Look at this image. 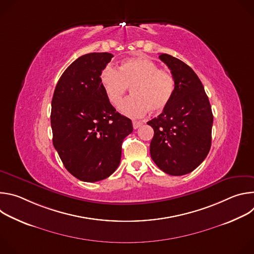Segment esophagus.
Wrapping results in <instances>:
<instances>
[{
    "label": "esophagus",
    "instance_id": "esophagus-1",
    "mask_svg": "<svg viewBox=\"0 0 254 254\" xmlns=\"http://www.w3.org/2000/svg\"><path fill=\"white\" fill-rule=\"evenodd\" d=\"M142 125V123L141 122H137V121H132V127H133V128L134 129H136L137 127H139L140 126Z\"/></svg>",
    "mask_w": 254,
    "mask_h": 254
}]
</instances>
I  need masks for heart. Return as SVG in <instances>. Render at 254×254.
Returning a JSON list of instances; mask_svg holds the SVG:
<instances>
[{
  "label": "heart",
  "mask_w": 254,
  "mask_h": 254,
  "mask_svg": "<svg viewBox=\"0 0 254 254\" xmlns=\"http://www.w3.org/2000/svg\"><path fill=\"white\" fill-rule=\"evenodd\" d=\"M100 83L107 100L120 103L131 88L130 97L125 99L119 111L127 117L138 118L149 111L159 114L170 104L176 87L174 75L160 69L155 61L146 57L124 60L119 69L106 67L100 74Z\"/></svg>",
  "instance_id": "1"
}]
</instances>
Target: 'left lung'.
Wrapping results in <instances>:
<instances>
[{"instance_id": "1", "label": "left lung", "mask_w": 254, "mask_h": 254, "mask_svg": "<svg viewBox=\"0 0 254 254\" xmlns=\"http://www.w3.org/2000/svg\"><path fill=\"white\" fill-rule=\"evenodd\" d=\"M159 58L170 68L176 87L165 111L148 122L154 128L150 153L165 173L182 176L194 171L211 148L213 115L204 86L194 70L169 54Z\"/></svg>"}]
</instances>
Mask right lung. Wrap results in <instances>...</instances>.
<instances>
[{
	"label": "right lung",
	"mask_w": 254,
	"mask_h": 254,
	"mask_svg": "<svg viewBox=\"0 0 254 254\" xmlns=\"http://www.w3.org/2000/svg\"><path fill=\"white\" fill-rule=\"evenodd\" d=\"M113 54L88 53L59 78L51 102L53 144L66 170L83 182H97L119 167L129 119L107 100L100 74Z\"/></svg>",
	"instance_id": "right-lung-1"
}]
</instances>
